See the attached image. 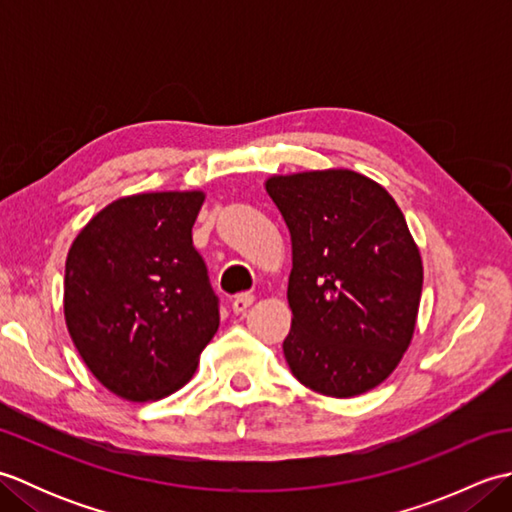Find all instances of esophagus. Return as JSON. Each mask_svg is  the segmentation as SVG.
Listing matches in <instances>:
<instances>
[{"mask_svg":"<svg viewBox=\"0 0 512 512\" xmlns=\"http://www.w3.org/2000/svg\"><path fill=\"white\" fill-rule=\"evenodd\" d=\"M253 301H255V297L250 295V292H242V295H237L233 299V312L235 314H244L250 306H253Z\"/></svg>","mask_w":512,"mask_h":512,"instance_id":"esophagus-1","label":"esophagus"}]
</instances>
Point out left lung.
<instances>
[{
  "mask_svg": "<svg viewBox=\"0 0 512 512\" xmlns=\"http://www.w3.org/2000/svg\"><path fill=\"white\" fill-rule=\"evenodd\" d=\"M290 231L284 356L301 385L352 398L394 372L416 330L422 259L394 198L350 169L266 182Z\"/></svg>",
  "mask_w": 512,
  "mask_h": 512,
  "instance_id": "1",
  "label": "left lung"
}]
</instances>
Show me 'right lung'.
Instances as JSON below:
<instances>
[{"instance_id": "add662e5", "label": "right lung", "mask_w": 512, "mask_h": 512, "mask_svg": "<svg viewBox=\"0 0 512 512\" xmlns=\"http://www.w3.org/2000/svg\"><path fill=\"white\" fill-rule=\"evenodd\" d=\"M202 191L107 204L65 259L63 310L90 372L116 396L165 398L187 385L220 325V301L193 246Z\"/></svg>"}]
</instances>
